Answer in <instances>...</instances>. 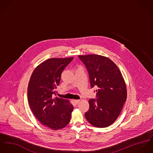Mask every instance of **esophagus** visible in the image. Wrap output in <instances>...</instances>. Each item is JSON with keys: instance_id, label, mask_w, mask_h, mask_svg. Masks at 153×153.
Segmentation results:
<instances>
[{"instance_id": "34e87169", "label": "esophagus", "mask_w": 153, "mask_h": 153, "mask_svg": "<svg viewBox=\"0 0 153 153\" xmlns=\"http://www.w3.org/2000/svg\"><path fill=\"white\" fill-rule=\"evenodd\" d=\"M80 102V100H74V103L76 104H78L79 102Z\"/></svg>"}]
</instances>
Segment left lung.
<instances>
[{
	"label": "left lung",
	"instance_id": "8db88e82",
	"mask_svg": "<svg viewBox=\"0 0 153 153\" xmlns=\"http://www.w3.org/2000/svg\"><path fill=\"white\" fill-rule=\"evenodd\" d=\"M89 75L91 87H97L96 98L88 100L87 120L93 126L104 128L119 117L127 99V88L116 65L108 57L97 55H79Z\"/></svg>",
	"mask_w": 153,
	"mask_h": 153
}]
</instances>
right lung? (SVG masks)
Returning <instances> with one entry per match:
<instances>
[{
  "instance_id": "1",
  "label": "right lung",
  "mask_w": 153,
  "mask_h": 153,
  "mask_svg": "<svg viewBox=\"0 0 153 153\" xmlns=\"http://www.w3.org/2000/svg\"><path fill=\"white\" fill-rule=\"evenodd\" d=\"M73 57L51 58L37 66L32 73L28 87L30 107L42 124L53 130L65 127L70 121L73 105L68 100L57 97V87L63 70Z\"/></svg>"
}]
</instances>
